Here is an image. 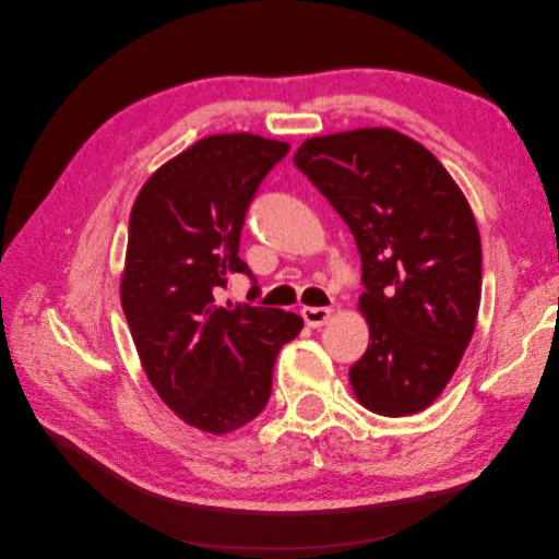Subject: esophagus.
Masks as SVG:
<instances>
[{"instance_id": "obj_1", "label": "esophagus", "mask_w": 559, "mask_h": 559, "mask_svg": "<svg viewBox=\"0 0 559 559\" xmlns=\"http://www.w3.org/2000/svg\"><path fill=\"white\" fill-rule=\"evenodd\" d=\"M300 314H302V319H306L308 326L319 329V326H324L326 321L331 319L333 310L331 308H302Z\"/></svg>"}]
</instances>
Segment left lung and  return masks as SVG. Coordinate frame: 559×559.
Instances as JSON below:
<instances>
[{"mask_svg": "<svg viewBox=\"0 0 559 559\" xmlns=\"http://www.w3.org/2000/svg\"><path fill=\"white\" fill-rule=\"evenodd\" d=\"M294 163L349 226L370 343L349 368L359 403L384 417L425 411L471 343L480 306L476 218L445 167L389 128L312 138Z\"/></svg>", "mask_w": 559, "mask_h": 559, "instance_id": "8db88e82", "label": "left lung"}]
</instances>
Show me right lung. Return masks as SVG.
Instances as JSON below:
<instances>
[{
  "instance_id": "1",
  "label": "right lung",
  "mask_w": 559,
  "mask_h": 559,
  "mask_svg": "<svg viewBox=\"0 0 559 559\" xmlns=\"http://www.w3.org/2000/svg\"><path fill=\"white\" fill-rule=\"evenodd\" d=\"M289 144L259 134H212L148 177L130 212L121 302L148 382L177 417L228 433L273 392L282 345L302 319L277 308L218 306L242 273L245 216ZM259 289V286H251Z\"/></svg>"
}]
</instances>
